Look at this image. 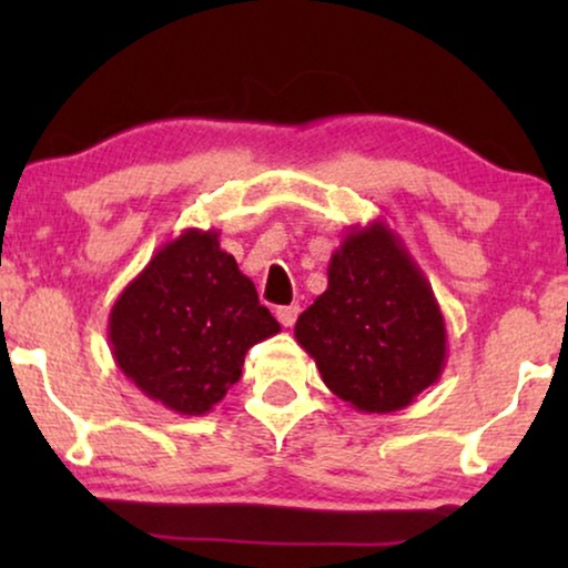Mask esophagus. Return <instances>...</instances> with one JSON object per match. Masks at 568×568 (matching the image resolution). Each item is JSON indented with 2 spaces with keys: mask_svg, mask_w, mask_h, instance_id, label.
<instances>
[{
  "mask_svg": "<svg viewBox=\"0 0 568 568\" xmlns=\"http://www.w3.org/2000/svg\"><path fill=\"white\" fill-rule=\"evenodd\" d=\"M276 317H278V323L284 325V328H292V325L297 323V317H300V305H284V307H278V310H276Z\"/></svg>",
  "mask_w": 568,
  "mask_h": 568,
  "instance_id": "1",
  "label": "esophagus"
}]
</instances>
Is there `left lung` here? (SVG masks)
<instances>
[{"instance_id": "obj_1", "label": "left lung", "mask_w": 568, "mask_h": 568, "mask_svg": "<svg viewBox=\"0 0 568 568\" xmlns=\"http://www.w3.org/2000/svg\"><path fill=\"white\" fill-rule=\"evenodd\" d=\"M294 338L325 387L362 414H393L437 383L447 328L429 278L385 220L352 227L333 251L328 290Z\"/></svg>"}]
</instances>
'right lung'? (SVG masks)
<instances>
[{
  "instance_id": "1",
  "label": "right lung",
  "mask_w": 568,
  "mask_h": 568,
  "mask_svg": "<svg viewBox=\"0 0 568 568\" xmlns=\"http://www.w3.org/2000/svg\"><path fill=\"white\" fill-rule=\"evenodd\" d=\"M282 331L216 230H183L123 286L108 315L119 369L146 398L204 416L243 375L247 348Z\"/></svg>"
}]
</instances>
